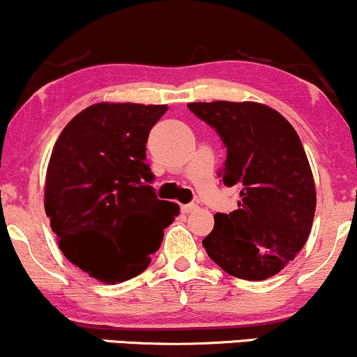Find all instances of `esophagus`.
I'll return each mask as SVG.
<instances>
[{"mask_svg": "<svg viewBox=\"0 0 357 357\" xmlns=\"http://www.w3.org/2000/svg\"><path fill=\"white\" fill-rule=\"evenodd\" d=\"M195 208H197L195 204H185V205H182V212H183V213H190L192 211H195Z\"/></svg>", "mask_w": 357, "mask_h": 357, "instance_id": "34e87169", "label": "esophagus"}]
</instances>
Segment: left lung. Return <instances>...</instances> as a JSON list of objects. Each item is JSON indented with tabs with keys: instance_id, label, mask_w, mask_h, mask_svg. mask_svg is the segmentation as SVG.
I'll return each mask as SVG.
<instances>
[{
	"instance_id": "1",
	"label": "left lung",
	"mask_w": 357,
	"mask_h": 357,
	"mask_svg": "<svg viewBox=\"0 0 357 357\" xmlns=\"http://www.w3.org/2000/svg\"><path fill=\"white\" fill-rule=\"evenodd\" d=\"M187 107L227 149L219 174L225 185L241 187L237 211L213 215L205 250L234 278L269 279L303 249L316 212V187L301 138L279 112L262 103Z\"/></svg>"
}]
</instances>
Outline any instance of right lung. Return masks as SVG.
Instances as JSON below:
<instances>
[{"label": "right lung", "mask_w": 357, "mask_h": 357, "mask_svg": "<svg viewBox=\"0 0 357 357\" xmlns=\"http://www.w3.org/2000/svg\"><path fill=\"white\" fill-rule=\"evenodd\" d=\"M165 112L167 105L95 103L53 146L45 212L65 257L100 282L142 274L178 215V205L149 185L145 144Z\"/></svg>", "instance_id": "obj_1"}]
</instances>
